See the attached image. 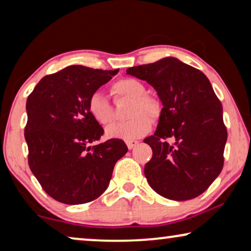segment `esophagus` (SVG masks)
<instances>
[{"label":"esophagus","mask_w":251,"mask_h":251,"mask_svg":"<svg viewBox=\"0 0 251 251\" xmlns=\"http://www.w3.org/2000/svg\"><path fill=\"white\" fill-rule=\"evenodd\" d=\"M126 146H128L129 150H132L133 147H136L137 145H138L139 142L138 140H126Z\"/></svg>","instance_id":"1"}]
</instances>
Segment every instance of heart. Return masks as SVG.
I'll use <instances>...</instances> for the list:
<instances>
[{
    "label": "heart",
    "instance_id": "obj_1",
    "mask_svg": "<svg viewBox=\"0 0 251 251\" xmlns=\"http://www.w3.org/2000/svg\"><path fill=\"white\" fill-rule=\"evenodd\" d=\"M111 92L115 99H130L128 121L118 123L107 129L108 137L131 140L145 136L152 128V118L155 121L162 113V106L157 98L146 94V87L136 78L126 77L112 84ZM88 111L91 118L101 126L114 121V108L100 92H94L88 100Z\"/></svg>",
    "mask_w": 251,
    "mask_h": 251
}]
</instances>
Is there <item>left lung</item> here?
Segmentation results:
<instances>
[{"label": "left lung", "mask_w": 251, "mask_h": 251, "mask_svg": "<svg viewBox=\"0 0 251 251\" xmlns=\"http://www.w3.org/2000/svg\"><path fill=\"white\" fill-rule=\"evenodd\" d=\"M126 74L152 85L163 105L156 131L144 139L153 151L144 168L150 186L169 200L199 197L221 174L227 140L208 77L174 57L130 67Z\"/></svg>", "instance_id": "1"}]
</instances>
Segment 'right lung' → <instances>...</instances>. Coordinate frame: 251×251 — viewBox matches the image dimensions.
Here are the masks:
<instances>
[{
    "label": "right lung",
    "instance_id": "right-lung-1",
    "mask_svg": "<svg viewBox=\"0 0 251 251\" xmlns=\"http://www.w3.org/2000/svg\"><path fill=\"white\" fill-rule=\"evenodd\" d=\"M118 72L73 65L44 76L27 98L29 168L61 203L82 204L100 197L116 161L128 152L116 138L90 146L104 129L89 114L88 100Z\"/></svg>",
    "mask_w": 251,
    "mask_h": 251
}]
</instances>
